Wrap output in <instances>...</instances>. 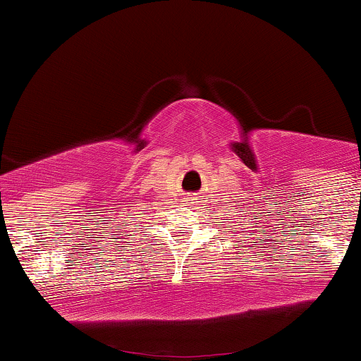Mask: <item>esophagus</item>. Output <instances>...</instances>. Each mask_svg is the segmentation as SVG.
Returning a JSON list of instances; mask_svg holds the SVG:
<instances>
[{"label":"esophagus","mask_w":361,"mask_h":361,"mask_svg":"<svg viewBox=\"0 0 361 361\" xmlns=\"http://www.w3.org/2000/svg\"><path fill=\"white\" fill-rule=\"evenodd\" d=\"M184 204L188 206L189 209H194V204H196V199H194V197H185Z\"/></svg>","instance_id":"34e87169"}]
</instances>
